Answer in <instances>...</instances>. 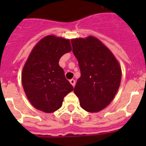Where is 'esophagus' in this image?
Segmentation results:
<instances>
[{
	"label": "esophagus",
	"mask_w": 146,
	"mask_h": 146,
	"mask_svg": "<svg viewBox=\"0 0 146 146\" xmlns=\"http://www.w3.org/2000/svg\"><path fill=\"white\" fill-rule=\"evenodd\" d=\"M70 84H71V85H73V87H74L75 85H76V81H75L74 79H70Z\"/></svg>",
	"instance_id": "obj_1"
}]
</instances>
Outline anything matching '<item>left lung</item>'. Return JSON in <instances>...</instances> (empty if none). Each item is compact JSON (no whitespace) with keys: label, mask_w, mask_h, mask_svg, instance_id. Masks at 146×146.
<instances>
[{"label":"left lung","mask_w":146,"mask_h":146,"mask_svg":"<svg viewBox=\"0 0 146 146\" xmlns=\"http://www.w3.org/2000/svg\"><path fill=\"white\" fill-rule=\"evenodd\" d=\"M71 44L81 73L73 91L83 110L98 112L110 104L118 91L121 79L120 65L96 37L73 39Z\"/></svg>","instance_id":"left-lung-1"}]
</instances>
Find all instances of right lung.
<instances>
[{"instance_id":"right-lung-1","label":"right lung","mask_w":146,"mask_h":146,"mask_svg":"<svg viewBox=\"0 0 146 146\" xmlns=\"http://www.w3.org/2000/svg\"><path fill=\"white\" fill-rule=\"evenodd\" d=\"M69 39L48 35L31 51L22 72V83L34 107L46 113L56 111L73 87L58 61L71 51Z\"/></svg>"}]
</instances>
